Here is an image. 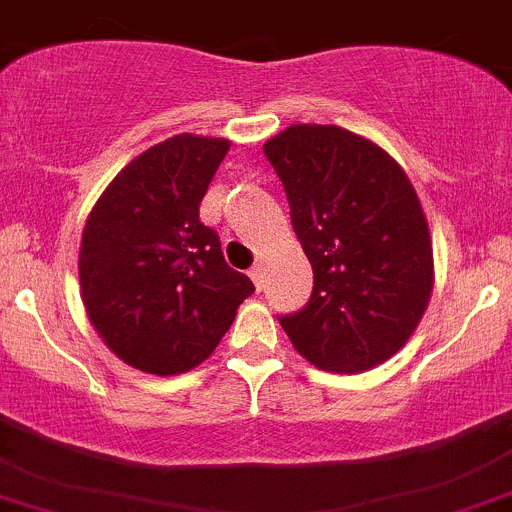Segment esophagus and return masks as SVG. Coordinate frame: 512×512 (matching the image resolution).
Wrapping results in <instances>:
<instances>
[{"instance_id":"1","label":"esophagus","mask_w":512,"mask_h":512,"mask_svg":"<svg viewBox=\"0 0 512 512\" xmlns=\"http://www.w3.org/2000/svg\"><path fill=\"white\" fill-rule=\"evenodd\" d=\"M250 280L255 282L257 292H262V287H265V270H262L260 265H257V267H252V270H250Z\"/></svg>"}]
</instances>
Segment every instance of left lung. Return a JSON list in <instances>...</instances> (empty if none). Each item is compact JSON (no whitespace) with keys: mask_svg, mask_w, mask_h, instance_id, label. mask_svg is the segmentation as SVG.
Returning <instances> with one entry per match:
<instances>
[{"mask_svg":"<svg viewBox=\"0 0 512 512\" xmlns=\"http://www.w3.org/2000/svg\"><path fill=\"white\" fill-rule=\"evenodd\" d=\"M289 200L314 289L280 317L299 354L337 374L394 356L433 289V247L418 195L384 148L339 126L299 123L262 146Z\"/></svg>","mask_w":512,"mask_h":512,"instance_id":"obj_1","label":"left lung"}]
</instances>
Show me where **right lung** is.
Masks as SVG:
<instances>
[{"instance_id":"1","label":"right lung","mask_w":512,"mask_h":512,"mask_svg":"<svg viewBox=\"0 0 512 512\" xmlns=\"http://www.w3.org/2000/svg\"><path fill=\"white\" fill-rule=\"evenodd\" d=\"M230 141L180 133L133 158L86 220L81 299L106 347L158 376L208 359L237 307L255 292L225 262L220 237L200 223Z\"/></svg>"}]
</instances>
